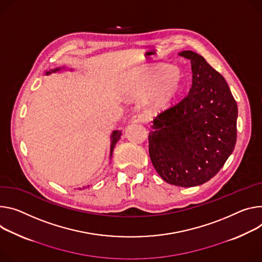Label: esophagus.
Wrapping results in <instances>:
<instances>
[{
    "instance_id": "obj_1",
    "label": "esophagus",
    "mask_w": 262,
    "mask_h": 262,
    "mask_svg": "<svg viewBox=\"0 0 262 262\" xmlns=\"http://www.w3.org/2000/svg\"><path fill=\"white\" fill-rule=\"evenodd\" d=\"M145 121H146V117L143 114H137L132 118V122L141 123V122H145Z\"/></svg>"
}]
</instances>
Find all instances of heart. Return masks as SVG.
<instances>
[{"instance_id": "1", "label": "heart", "mask_w": 262, "mask_h": 262, "mask_svg": "<svg viewBox=\"0 0 262 262\" xmlns=\"http://www.w3.org/2000/svg\"><path fill=\"white\" fill-rule=\"evenodd\" d=\"M183 88V77L170 64H154L138 71L130 82L129 91L136 96L149 95L157 107L169 104Z\"/></svg>"}]
</instances>
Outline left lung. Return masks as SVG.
<instances>
[{
	"mask_svg": "<svg viewBox=\"0 0 262 262\" xmlns=\"http://www.w3.org/2000/svg\"><path fill=\"white\" fill-rule=\"evenodd\" d=\"M180 55L191 62L192 85L154 119L149 157L165 182L193 187L215 176L234 150L237 104L225 78L202 55Z\"/></svg>",
	"mask_w": 262,
	"mask_h": 262,
	"instance_id": "8db88e82",
	"label": "left lung"
}]
</instances>
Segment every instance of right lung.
<instances>
[{
    "mask_svg": "<svg viewBox=\"0 0 262 262\" xmlns=\"http://www.w3.org/2000/svg\"><path fill=\"white\" fill-rule=\"evenodd\" d=\"M57 70H59V69H55V70H53V72H55V71H57ZM49 73H51V72H48V73H47V74H49ZM121 135H122V133H121V132H119V130H115V132L113 133V135H112L111 158H112V156H113V151H114V148H115V146H116V144H117V142L119 141V139H120Z\"/></svg>",
    "mask_w": 262,
    "mask_h": 262,
    "instance_id": "right-lung-1",
    "label": "right lung"
}]
</instances>
